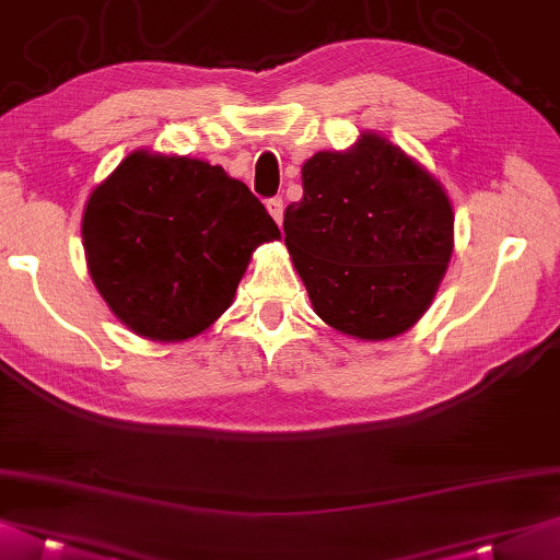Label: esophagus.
<instances>
[{
    "label": "esophagus",
    "instance_id": "1",
    "mask_svg": "<svg viewBox=\"0 0 560 560\" xmlns=\"http://www.w3.org/2000/svg\"><path fill=\"white\" fill-rule=\"evenodd\" d=\"M266 209H269V214H271V219L277 221V224H281L283 221V199H269L266 201Z\"/></svg>",
    "mask_w": 560,
    "mask_h": 560
}]
</instances>
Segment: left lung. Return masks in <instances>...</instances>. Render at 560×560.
Returning <instances> with one entry per match:
<instances>
[{
  "mask_svg": "<svg viewBox=\"0 0 560 560\" xmlns=\"http://www.w3.org/2000/svg\"><path fill=\"white\" fill-rule=\"evenodd\" d=\"M304 199L287 207V248L316 316L359 341H386L431 306L454 254L443 184L401 147L361 131L346 152L301 166Z\"/></svg>",
  "mask_w": 560,
  "mask_h": 560,
  "instance_id": "obj_1",
  "label": "left lung"
}]
</instances>
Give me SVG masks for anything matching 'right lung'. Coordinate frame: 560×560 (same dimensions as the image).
<instances>
[{
	"mask_svg": "<svg viewBox=\"0 0 560 560\" xmlns=\"http://www.w3.org/2000/svg\"><path fill=\"white\" fill-rule=\"evenodd\" d=\"M279 226L244 182L191 156L137 149L94 186L86 269L109 312L149 341H186L232 306L256 246Z\"/></svg>",
	"mask_w": 560,
	"mask_h": 560,
	"instance_id": "1",
	"label": "right lung"
}]
</instances>
